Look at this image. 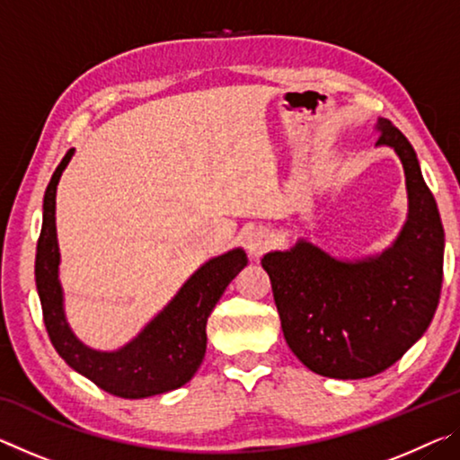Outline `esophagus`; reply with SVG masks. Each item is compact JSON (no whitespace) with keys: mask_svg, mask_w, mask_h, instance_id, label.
<instances>
[{"mask_svg":"<svg viewBox=\"0 0 460 460\" xmlns=\"http://www.w3.org/2000/svg\"><path fill=\"white\" fill-rule=\"evenodd\" d=\"M274 243V235L268 229H253L249 235L245 237V247H247V253L252 255L253 260H258L260 255H263L268 252V247Z\"/></svg>","mask_w":460,"mask_h":460,"instance_id":"esophagus-1","label":"esophagus"}]
</instances>
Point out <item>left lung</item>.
I'll return each mask as SVG.
<instances>
[{
	"instance_id": "left-lung-1",
	"label": "left lung",
	"mask_w": 460,
	"mask_h": 460,
	"mask_svg": "<svg viewBox=\"0 0 460 460\" xmlns=\"http://www.w3.org/2000/svg\"><path fill=\"white\" fill-rule=\"evenodd\" d=\"M377 146L400 155L408 219L376 258L342 261L306 239L263 255L288 347L318 376L363 379L392 367L432 323L442 288L445 229L416 152L392 121Z\"/></svg>"
}]
</instances>
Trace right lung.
Segmentation results:
<instances>
[{"label": "right lung", "mask_w": 460, "mask_h": 460, "mask_svg": "<svg viewBox=\"0 0 460 460\" xmlns=\"http://www.w3.org/2000/svg\"><path fill=\"white\" fill-rule=\"evenodd\" d=\"M75 150L54 170L44 194L42 231L36 247V288L44 324L57 353L75 371L118 398L139 400L166 394L190 381L207 351V321L225 288L247 266L241 247L217 255L194 271L168 305L136 339L118 351H95L75 337L66 323L58 282L60 252L57 241V186Z\"/></svg>", "instance_id": "add662e5"}]
</instances>
